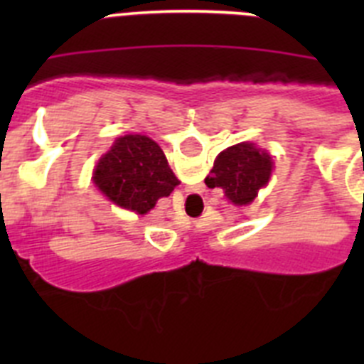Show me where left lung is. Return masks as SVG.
Listing matches in <instances>:
<instances>
[{"label": "left lung", "instance_id": "1", "mask_svg": "<svg viewBox=\"0 0 364 364\" xmlns=\"http://www.w3.org/2000/svg\"><path fill=\"white\" fill-rule=\"evenodd\" d=\"M272 167L268 153L259 151L253 144H237L218 154L205 184L224 189L233 204L246 205L268 184Z\"/></svg>", "mask_w": 364, "mask_h": 364}]
</instances>
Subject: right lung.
Returning <instances> with one entry per match:
<instances>
[{
  "mask_svg": "<svg viewBox=\"0 0 364 364\" xmlns=\"http://www.w3.org/2000/svg\"><path fill=\"white\" fill-rule=\"evenodd\" d=\"M95 182L114 204L144 215L178 184L166 154L144 134L118 138L100 159Z\"/></svg>",
  "mask_w": 364,
  "mask_h": 364,
  "instance_id": "right-lung-1",
  "label": "right lung"
}]
</instances>
